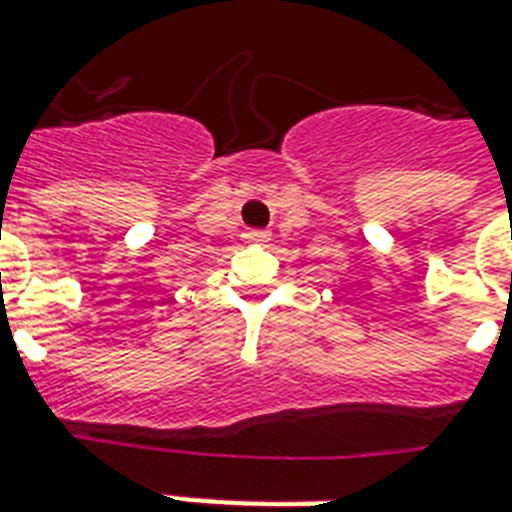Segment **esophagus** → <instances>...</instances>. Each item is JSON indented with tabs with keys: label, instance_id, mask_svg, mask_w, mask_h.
Segmentation results:
<instances>
[{
	"label": "esophagus",
	"instance_id": "1",
	"mask_svg": "<svg viewBox=\"0 0 512 512\" xmlns=\"http://www.w3.org/2000/svg\"><path fill=\"white\" fill-rule=\"evenodd\" d=\"M244 238L252 244H263V241H268V230H246Z\"/></svg>",
	"mask_w": 512,
	"mask_h": 512
}]
</instances>
